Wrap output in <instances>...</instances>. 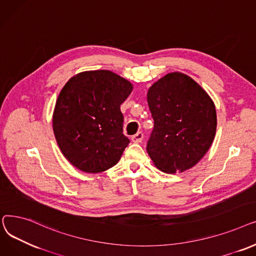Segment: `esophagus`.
Wrapping results in <instances>:
<instances>
[{
	"mask_svg": "<svg viewBox=\"0 0 256 256\" xmlns=\"http://www.w3.org/2000/svg\"><path fill=\"white\" fill-rule=\"evenodd\" d=\"M142 138H144V134H142V132H138L136 134H134L132 138H131V140H132V142H140L142 140Z\"/></svg>",
	"mask_w": 256,
	"mask_h": 256,
	"instance_id": "34e87169",
	"label": "esophagus"
}]
</instances>
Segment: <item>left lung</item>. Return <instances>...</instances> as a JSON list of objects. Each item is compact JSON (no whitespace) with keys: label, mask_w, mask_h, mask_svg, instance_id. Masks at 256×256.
Segmentation results:
<instances>
[{"label":"left lung","mask_w":256,"mask_h":256,"mask_svg":"<svg viewBox=\"0 0 256 256\" xmlns=\"http://www.w3.org/2000/svg\"><path fill=\"white\" fill-rule=\"evenodd\" d=\"M154 127L147 151L166 173L184 172L206 154L214 142L216 114L210 96L190 77L170 72L148 92Z\"/></svg>","instance_id":"left-lung-1"}]
</instances>
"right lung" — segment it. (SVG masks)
I'll return each mask as SVG.
<instances>
[{
	"instance_id": "1",
	"label": "right lung",
	"mask_w": 256,
	"mask_h": 256,
	"mask_svg": "<svg viewBox=\"0 0 256 256\" xmlns=\"http://www.w3.org/2000/svg\"><path fill=\"white\" fill-rule=\"evenodd\" d=\"M132 84L110 70L84 72L60 92L53 130L66 160L86 173H100L118 164L130 140L123 133L120 104Z\"/></svg>"
}]
</instances>
